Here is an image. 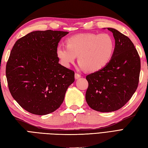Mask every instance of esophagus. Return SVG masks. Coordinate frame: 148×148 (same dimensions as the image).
Instances as JSON below:
<instances>
[{
    "label": "esophagus",
    "instance_id": "34e87169",
    "mask_svg": "<svg viewBox=\"0 0 148 148\" xmlns=\"http://www.w3.org/2000/svg\"><path fill=\"white\" fill-rule=\"evenodd\" d=\"M80 77H81V75L80 74L78 73H75V79H78V78H80Z\"/></svg>",
    "mask_w": 148,
    "mask_h": 148
}]
</instances>
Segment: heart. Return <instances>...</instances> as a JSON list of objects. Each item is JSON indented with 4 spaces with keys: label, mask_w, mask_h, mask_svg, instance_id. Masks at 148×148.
<instances>
[{
    "label": "heart",
    "mask_w": 148,
    "mask_h": 148,
    "mask_svg": "<svg viewBox=\"0 0 148 148\" xmlns=\"http://www.w3.org/2000/svg\"><path fill=\"white\" fill-rule=\"evenodd\" d=\"M67 46L60 45L56 56L64 66L73 63L78 55L80 66L88 71L100 70L110 62L115 49L113 38L106 33H83L66 40Z\"/></svg>",
    "instance_id": "obj_1"
}]
</instances>
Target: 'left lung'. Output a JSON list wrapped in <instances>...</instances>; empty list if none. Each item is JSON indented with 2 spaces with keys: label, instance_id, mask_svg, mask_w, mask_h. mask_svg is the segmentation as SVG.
Here are the masks:
<instances>
[{
  "label": "left lung",
  "instance_id": "left-lung-1",
  "mask_svg": "<svg viewBox=\"0 0 148 148\" xmlns=\"http://www.w3.org/2000/svg\"><path fill=\"white\" fill-rule=\"evenodd\" d=\"M115 49L110 62L101 70L86 77L85 99L92 109L109 112L123 107L138 88L140 60L132 42L113 28Z\"/></svg>",
  "mask_w": 148,
  "mask_h": 148
}]
</instances>
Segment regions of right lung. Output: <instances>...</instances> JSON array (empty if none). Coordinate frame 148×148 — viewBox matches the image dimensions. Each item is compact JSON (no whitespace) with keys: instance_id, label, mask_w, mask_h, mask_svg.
I'll return each instance as SVG.
<instances>
[{"instance_id":"right-lung-1","label":"right lung","mask_w":148,"mask_h":148,"mask_svg":"<svg viewBox=\"0 0 148 148\" xmlns=\"http://www.w3.org/2000/svg\"><path fill=\"white\" fill-rule=\"evenodd\" d=\"M68 34L31 32L18 39L10 51L5 70L9 91L29 112L39 116L53 112L75 81L74 71L60 64L56 56L58 42Z\"/></svg>"}]
</instances>
